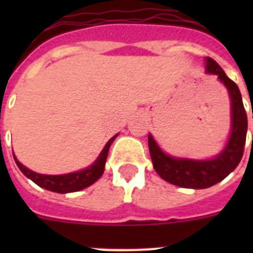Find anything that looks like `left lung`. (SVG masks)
<instances>
[{
    "instance_id": "obj_1",
    "label": "left lung",
    "mask_w": 253,
    "mask_h": 253,
    "mask_svg": "<svg viewBox=\"0 0 253 253\" xmlns=\"http://www.w3.org/2000/svg\"><path fill=\"white\" fill-rule=\"evenodd\" d=\"M205 68L209 75L218 76V80L227 89L231 102V131L223 150L214 158L204 160L177 158L164 152L154 136L148 134V147L155 170L163 180L180 188L206 189L218 184L238 167L244 152L248 122L239 87L211 57L205 59Z\"/></svg>"
}]
</instances>
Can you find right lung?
<instances>
[{
  "instance_id": "obj_1",
  "label": "right lung",
  "mask_w": 253,
  "mask_h": 253,
  "mask_svg": "<svg viewBox=\"0 0 253 253\" xmlns=\"http://www.w3.org/2000/svg\"><path fill=\"white\" fill-rule=\"evenodd\" d=\"M117 136H118V134L114 135L105 144L103 150L98 155V158L95 159V162L91 166L81 169V170H77V172L67 173V174H41V173L34 172V170L27 168V167H25L22 163L18 162L14 155L13 156L15 163H17L18 168L21 169V172L27 178L34 181L38 186L47 189V190H51V192L61 193V194L79 192V190H83V189L90 186L91 184H94L95 181L102 176L103 170H105V163H106L107 154H109V148H110L111 143L114 142V139Z\"/></svg>"
}]
</instances>
